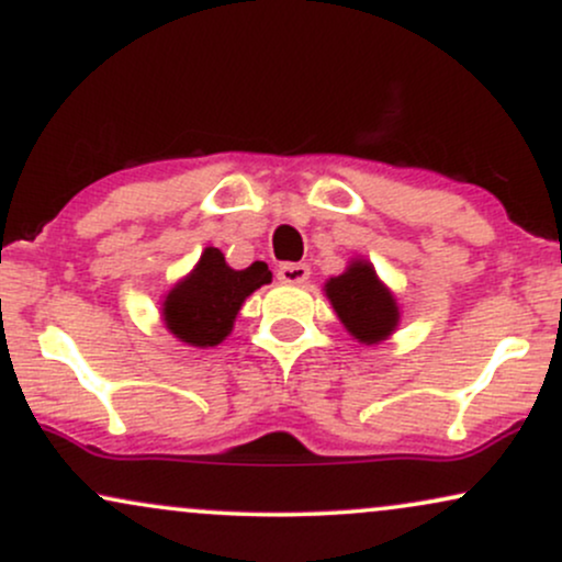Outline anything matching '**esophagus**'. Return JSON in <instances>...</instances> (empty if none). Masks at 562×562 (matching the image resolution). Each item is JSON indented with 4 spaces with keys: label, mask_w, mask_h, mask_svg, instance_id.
<instances>
[{
    "label": "esophagus",
    "mask_w": 562,
    "mask_h": 562,
    "mask_svg": "<svg viewBox=\"0 0 562 562\" xmlns=\"http://www.w3.org/2000/svg\"><path fill=\"white\" fill-rule=\"evenodd\" d=\"M308 274H312V269L306 263H282L277 269V280L285 282V285H303L308 280Z\"/></svg>",
    "instance_id": "34e87169"
}]
</instances>
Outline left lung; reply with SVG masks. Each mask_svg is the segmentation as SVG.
<instances>
[{
    "mask_svg": "<svg viewBox=\"0 0 562 562\" xmlns=\"http://www.w3.org/2000/svg\"><path fill=\"white\" fill-rule=\"evenodd\" d=\"M325 295L333 312L338 314L340 325L359 344L378 346L398 330L402 308H398L396 295L362 256L348 261L344 274L325 282Z\"/></svg>",
    "mask_w": 562,
    "mask_h": 562,
    "instance_id": "8db88e82",
    "label": "left lung"
}]
</instances>
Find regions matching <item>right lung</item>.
<instances>
[{"label":"right lung","instance_id":"add662e5","mask_svg":"<svg viewBox=\"0 0 562 562\" xmlns=\"http://www.w3.org/2000/svg\"><path fill=\"white\" fill-rule=\"evenodd\" d=\"M272 282L263 261L248 269H232L218 248H205L190 274L160 301V319L173 338L187 346H218L235 327L245 299Z\"/></svg>","mask_w":562,"mask_h":562}]
</instances>
